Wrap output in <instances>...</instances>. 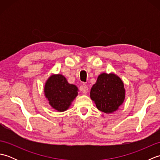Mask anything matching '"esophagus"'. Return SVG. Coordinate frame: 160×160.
<instances>
[{
	"label": "esophagus",
	"instance_id": "34e87169",
	"mask_svg": "<svg viewBox=\"0 0 160 160\" xmlns=\"http://www.w3.org/2000/svg\"><path fill=\"white\" fill-rule=\"evenodd\" d=\"M80 90L82 91V92L84 94H86L87 92H88V87L86 85V84H83L82 87H81L80 88Z\"/></svg>",
	"mask_w": 160,
	"mask_h": 160
}]
</instances>
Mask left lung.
I'll list each match as a JSON object with an SVG mask.
<instances>
[{
  "mask_svg": "<svg viewBox=\"0 0 160 160\" xmlns=\"http://www.w3.org/2000/svg\"><path fill=\"white\" fill-rule=\"evenodd\" d=\"M90 97L98 110L106 113H113L124 100V83L114 73H101L91 88Z\"/></svg>",
  "mask_w": 160,
  "mask_h": 160,
  "instance_id": "1",
  "label": "left lung"
}]
</instances>
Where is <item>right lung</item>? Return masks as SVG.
<instances>
[{"mask_svg":"<svg viewBox=\"0 0 160 160\" xmlns=\"http://www.w3.org/2000/svg\"><path fill=\"white\" fill-rule=\"evenodd\" d=\"M78 87L67 82L61 74L52 75L45 85V96L49 104L59 112L67 110L78 96Z\"/></svg>","mask_w":160,"mask_h":160,"instance_id":"add662e5","label":"right lung"}]
</instances>
